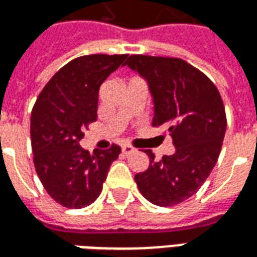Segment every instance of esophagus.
Wrapping results in <instances>:
<instances>
[{
    "mask_svg": "<svg viewBox=\"0 0 257 257\" xmlns=\"http://www.w3.org/2000/svg\"><path fill=\"white\" fill-rule=\"evenodd\" d=\"M132 153H135V147H132V146H129V145L122 146V154L129 156V154H132Z\"/></svg>",
    "mask_w": 257,
    "mask_h": 257,
    "instance_id": "34e87169",
    "label": "esophagus"
}]
</instances>
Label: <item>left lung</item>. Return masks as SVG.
<instances>
[{
  "mask_svg": "<svg viewBox=\"0 0 257 257\" xmlns=\"http://www.w3.org/2000/svg\"><path fill=\"white\" fill-rule=\"evenodd\" d=\"M129 67L145 77L154 99L153 126L167 125L176 151L136 173L135 182L151 204L173 206L197 193L220 154L227 118L221 96L202 71L183 59L131 55Z\"/></svg>",
  "mask_w": 257,
  "mask_h": 257,
  "instance_id": "1",
  "label": "left lung"
}]
</instances>
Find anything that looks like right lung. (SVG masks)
<instances>
[{
	"label": "right lung",
	"instance_id": "add662e5",
	"mask_svg": "<svg viewBox=\"0 0 257 257\" xmlns=\"http://www.w3.org/2000/svg\"><path fill=\"white\" fill-rule=\"evenodd\" d=\"M128 55H86L49 79L31 111L33 161L44 189L66 208H84L100 195L110 165L121 153L111 145L89 154L79 146L97 118L99 88Z\"/></svg>",
	"mask_w": 257,
	"mask_h": 257
}]
</instances>
